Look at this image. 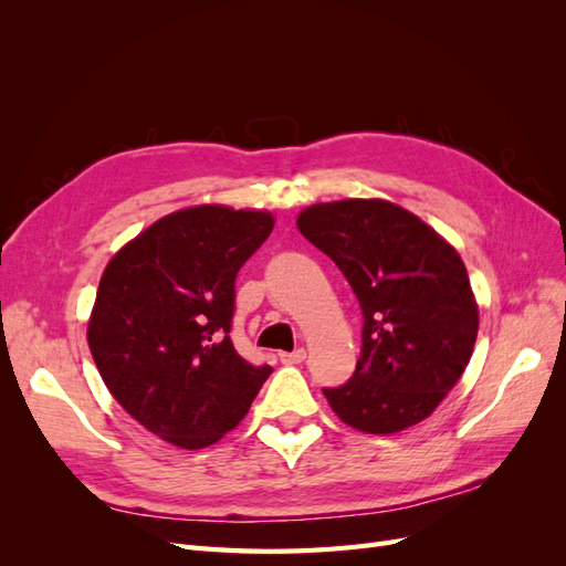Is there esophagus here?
Masks as SVG:
<instances>
[{
    "label": "esophagus",
    "instance_id": "obj_1",
    "mask_svg": "<svg viewBox=\"0 0 566 566\" xmlns=\"http://www.w3.org/2000/svg\"><path fill=\"white\" fill-rule=\"evenodd\" d=\"M279 356H281V364H285V366H295V364H302V361H304V358H306V352L300 347V349H295V352H281Z\"/></svg>",
    "mask_w": 566,
    "mask_h": 566
}]
</instances>
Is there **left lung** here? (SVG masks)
Instances as JSON below:
<instances>
[{"instance_id": "obj_1", "label": "left lung", "mask_w": 566, "mask_h": 566, "mask_svg": "<svg viewBox=\"0 0 566 566\" xmlns=\"http://www.w3.org/2000/svg\"><path fill=\"white\" fill-rule=\"evenodd\" d=\"M297 227L345 273L364 314L352 378L323 394L342 422L391 434L424 420L460 380L479 312L460 254L387 200L306 208Z\"/></svg>"}]
</instances>
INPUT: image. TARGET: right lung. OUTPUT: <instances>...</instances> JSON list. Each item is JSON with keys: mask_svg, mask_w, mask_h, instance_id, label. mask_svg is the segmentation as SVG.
Masks as SVG:
<instances>
[{"mask_svg": "<svg viewBox=\"0 0 566 566\" xmlns=\"http://www.w3.org/2000/svg\"><path fill=\"white\" fill-rule=\"evenodd\" d=\"M273 229L269 212L200 205L167 214L108 262L90 318L106 387L148 432L205 449L248 413L271 366L235 352V276Z\"/></svg>", "mask_w": 566, "mask_h": 566, "instance_id": "1", "label": "right lung"}]
</instances>
